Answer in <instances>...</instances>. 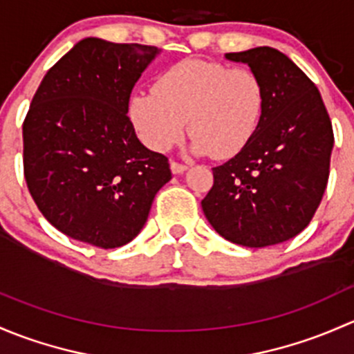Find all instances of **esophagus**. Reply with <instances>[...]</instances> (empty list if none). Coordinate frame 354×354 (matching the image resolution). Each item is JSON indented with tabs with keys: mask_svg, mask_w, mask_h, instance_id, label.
Here are the masks:
<instances>
[{
	"mask_svg": "<svg viewBox=\"0 0 354 354\" xmlns=\"http://www.w3.org/2000/svg\"><path fill=\"white\" fill-rule=\"evenodd\" d=\"M170 170H172V174L178 176V174H184L185 170H187V167L182 165V163H177V162H170Z\"/></svg>",
	"mask_w": 354,
	"mask_h": 354,
	"instance_id": "obj_1",
	"label": "esophagus"
}]
</instances>
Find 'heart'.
I'll use <instances>...</instances> for the list:
<instances>
[{
    "mask_svg": "<svg viewBox=\"0 0 354 354\" xmlns=\"http://www.w3.org/2000/svg\"><path fill=\"white\" fill-rule=\"evenodd\" d=\"M264 107V83L250 69L184 59L165 69L153 90L129 97L127 118L153 151H169L189 122V150L223 160L250 143Z\"/></svg>",
    "mask_w": 354,
    "mask_h": 354,
    "instance_id": "obj_1",
    "label": "heart"
}]
</instances>
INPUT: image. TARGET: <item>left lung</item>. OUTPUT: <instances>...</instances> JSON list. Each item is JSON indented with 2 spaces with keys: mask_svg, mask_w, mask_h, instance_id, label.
Instances as JSON below:
<instances>
[{
  "mask_svg": "<svg viewBox=\"0 0 354 354\" xmlns=\"http://www.w3.org/2000/svg\"><path fill=\"white\" fill-rule=\"evenodd\" d=\"M225 57L262 80L266 107L250 143L213 169L204 216L236 245H276L304 230L322 201L333 124L317 86L283 53L254 47Z\"/></svg>",
  "mask_w": 354,
  "mask_h": 354,
  "instance_id": "left-lung-1",
  "label": "left lung"
}]
</instances>
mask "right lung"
<instances>
[{
	"label": "right lung",
	"mask_w": 354,
	"mask_h": 354,
	"mask_svg": "<svg viewBox=\"0 0 354 354\" xmlns=\"http://www.w3.org/2000/svg\"><path fill=\"white\" fill-rule=\"evenodd\" d=\"M158 47L86 37L47 71L24 122L28 191L47 221L100 249L134 239L172 178L127 118L131 92Z\"/></svg>",
	"instance_id": "right-lung-1"
}]
</instances>
